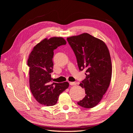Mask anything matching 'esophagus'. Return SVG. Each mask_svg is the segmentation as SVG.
I'll list each match as a JSON object with an SVG mask.
<instances>
[{
    "label": "esophagus",
    "mask_w": 133,
    "mask_h": 133,
    "mask_svg": "<svg viewBox=\"0 0 133 133\" xmlns=\"http://www.w3.org/2000/svg\"><path fill=\"white\" fill-rule=\"evenodd\" d=\"M69 84L70 85H76V83L75 82H70Z\"/></svg>",
    "instance_id": "esophagus-1"
}]
</instances>
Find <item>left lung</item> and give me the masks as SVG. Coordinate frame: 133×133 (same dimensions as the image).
I'll return each instance as SVG.
<instances>
[{
  "label": "left lung",
  "instance_id": "obj_1",
  "mask_svg": "<svg viewBox=\"0 0 133 133\" xmlns=\"http://www.w3.org/2000/svg\"><path fill=\"white\" fill-rule=\"evenodd\" d=\"M73 50L80 70H85V79L79 85L85 96L78 102L84 108H92L101 101L109 87L112 65L109 51L102 40L88 33L67 38Z\"/></svg>",
  "mask_w": 133,
  "mask_h": 133
}]
</instances>
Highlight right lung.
I'll use <instances>...</instances> for the list:
<instances>
[{"label": "right lung", "instance_id": "right-lung-1", "mask_svg": "<svg viewBox=\"0 0 133 133\" xmlns=\"http://www.w3.org/2000/svg\"><path fill=\"white\" fill-rule=\"evenodd\" d=\"M66 44L62 37L45 38L36 45L27 60L29 67V87L32 94L40 104L54 105L59 95L69 87V83H51L54 50Z\"/></svg>", "mask_w": 133, "mask_h": 133}]
</instances>
